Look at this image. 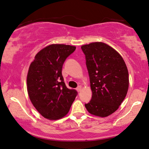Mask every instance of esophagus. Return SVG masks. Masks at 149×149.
I'll use <instances>...</instances> for the list:
<instances>
[{
  "label": "esophagus",
  "instance_id": "1",
  "mask_svg": "<svg viewBox=\"0 0 149 149\" xmlns=\"http://www.w3.org/2000/svg\"><path fill=\"white\" fill-rule=\"evenodd\" d=\"M81 89H82V87L81 86H78L76 88V90L78 91V92H79V91H81Z\"/></svg>",
  "mask_w": 149,
  "mask_h": 149
}]
</instances>
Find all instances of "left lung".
<instances>
[{"mask_svg": "<svg viewBox=\"0 0 149 149\" xmlns=\"http://www.w3.org/2000/svg\"><path fill=\"white\" fill-rule=\"evenodd\" d=\"M86 55L92 91L85 105L91 115L106 117L118 109L129 89V72L123 58L111 46L101 42L81 46Z\"/></svg>", "mask_w": 149, "mask_h": 149, "instance_id": "obj_1", "label": "left lung"}]
</instances>
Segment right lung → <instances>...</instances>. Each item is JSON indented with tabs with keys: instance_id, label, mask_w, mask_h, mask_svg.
<instances>
[{
	"instance_id": "1",
	"label": "right lung",
	"mask_w": 149,
	"mask_h": 149,
	"mask_svg": "<svg viewBox=\"0 0 149 149\" xmlns=\"http://www.w3.org/2000/svg\"><path fill=\"white\" fill-rule=\"evenodd\" d=\"M76 47L54 44L38 52L27 74V91L32 105L44 118L62 119L69 112L77 91L65 86L62 74L65 59Z\"/></svg>"
}]
</instances>
